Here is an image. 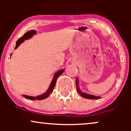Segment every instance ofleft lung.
I'll return each instance as SVG.
<instances>
[{
  "mask_svg": "<svg viewBox=\"0 0 131 131\" xmlns=\"http://www.w3.org/2000/svg\"><path fill=\"white\" fill-rule=\"evenodd\" d=\"M78 78L76 79V89H77V92L79 93V94H81V95L82 96V97L85 99H100V97H97V96H94L92 95H90V94H85V93L82 92V91H81L80 89L79 88V86H78Z\"/></svg>",
  "mask_w": 131,
  "mask_h": 131,
  "instance_id": "obj_1",
  "label": "left lung"
}]
</instances>
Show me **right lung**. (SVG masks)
<instances>
[{
	"label": "right lung",
	"instance_id": "right-lung-1",
	"mask_svg": "<svg viewBox=\"0 0 131 131\" xmlns=\"http://www.w3.org/2000/svg\"><path fill=\"white\" fill-rule=\"evenodd\" d=\"M36 34V31L35 30H31V31H28L26 33H25V34L23 35V36H22L18 40L16 41V46L15 47V49H16V48L18 47L19 45L21 43L23 42H24V40H26V39H29V38H31V37L33 35H35ZM12 55V54H11ZM64 70H60V71H58L57 73H55V74L54 75L53 79H52V82H51V84L49 86V89H48L47 91H46V92H45L44 94H42L41 95H38L36 97H32V96H28V95H23L24 97H25L26 99H29V100H43V99L47 98L49 97V95H50V94L52 92V91H53L54 87H55V84H56V81H57V79L60 75H61L63 73Z\"/></svg>",
	"mask_w": 131,
	"mask_h": 131
}]
</instances>
